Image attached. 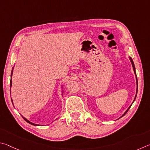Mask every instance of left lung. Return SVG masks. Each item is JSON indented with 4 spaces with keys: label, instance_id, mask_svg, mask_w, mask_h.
<instances>
[{
    "label": "left lung",
    "instance_id": "obj_1",
    "mask_svg": "<svg viewBox=\"0 0 150 150\" xmlns=\"http://www.w3.org/2000/svg\"><path fill=\"white\" fill-rule=\"evenodd\" d=\"M129 59H130V61H131V63H132V67H133V69H134V74H135V75H136V69H135V67H134V62H133V60H132V58L131 57H129ZM136 83H137V86H138V80H137V77H136ZM137 93H138V86H137V90H136V96H135V98H134V101H135V99H136V95H137ZM131 105L130 106V107L129 108H128L127 110V111H126L124 114L122 115V117H123L124 116V115L127 113V112H128V110H129V109L130 108V107H131Z\"/></svg>",
    "mask_w": 150,
    "mask_h": 150
}]
</instances>
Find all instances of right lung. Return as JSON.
Wrapping results in <instances>:
<instances>
[{
    "label": "right lung",
    "instance_id": "right-lung-1",
    "mask_svg": "<svg viewBox=\"0 0 150 150\" xmlns=\"http://www.w3.org/2000/svg\"><path fill=\"white\" fill-rule=\"evenodd\" d=\"M13 69H14V67L12 68V72H11V78H12V73H13ZM11 86H12V80H10V88H11ZM12 100V99H11ZM23 118V119H24L26 122H28V123H30V124H31V125H34V126H39V125H36V124H34V123H32V122H30L28 120H27L25 119V118H24L23 117H22Z\"/></svg>",
    "mask_w": 150,
    "mask_h": 150
}]
</instances>
